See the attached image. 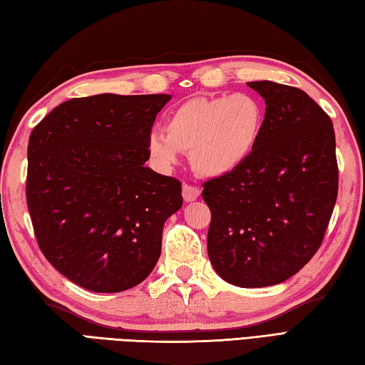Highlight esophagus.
I'll return each mask as SVG.
<instances>
[{"instance_id":"34e87169","label":"esophagus","mask_w":365,"mask_h":365,"mask_svg":"<svg viewBox=\"0 0 365 365\" xmlns=\"http://www.w3.org/2000/svg\"><path fill=\"white\" fill-rule=\"evenodd\" d=\"M183 199L187 200V202H191V200H196L200 196V188L195 187V185H188V183H183Z\"/></svg>"}]
</instances>
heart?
<instances>
[{"label":"heart","mask_w":365,"mask_h":365,"mask_svg":"<svg viewBox=\"0 0 365 365\" xmlns=\"http://www.w3.org/2000/svg\"><path fill=\"white\" fill-rule=\"evenodd\" d=\"M265 122L257 97L245 92L218 97H192L168 114L165 133L153 131L147 150L160 165H174L178 152H190L196 173L226 175L252 153Z\"/></svg>","instance_id":"1"}]
</instances>
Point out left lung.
I'll use <instances>...</instances> for the list:
<instances>
[{
	"instance_id": "obj_1",
	"label": "left lung",
	"mask_w": 365,
	"mask_h": 365,
	"mask_svg": "<svg viewBox=\"0 0 365 365\" xmlns=\"http://www.w3.org/2000/svg\"><path fill=\"white\" fill-rule=\"evenodd\" d=\"M247 86L267 103L259 143L202 190L208 257L224 281L245 289L281 284L314 257L339 190L334 127L322 106L287 84Z\"/></svg>"
}]
</instances>
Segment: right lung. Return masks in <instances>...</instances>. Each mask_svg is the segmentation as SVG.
<instances>
[{"mask_svg":"<svg viewBox=\"0 0 365 365\" xmlns=\"http://www.w3.org/2000/svg\"><path fill=\"white\" fill-rule=\"evenodd\" d=\"M166 94L72 98L31 131L26 202L45 259L72 282L118 293L157 265L182 183L144 166Z\"/></svg>","mask_w":365,"mask_h":365,"instance_id":"add662e5","label":"right lung"}]
</instances>
